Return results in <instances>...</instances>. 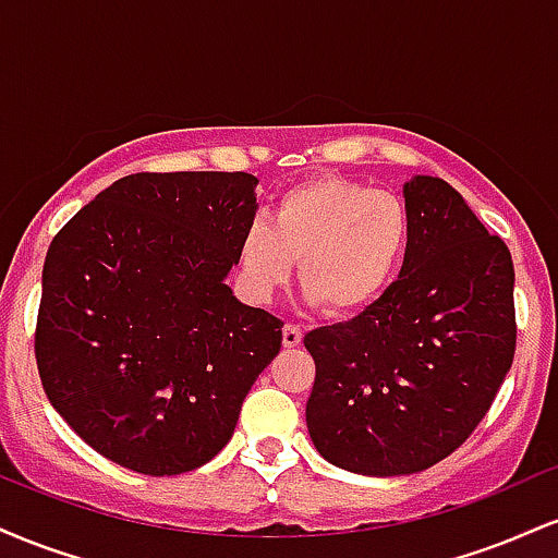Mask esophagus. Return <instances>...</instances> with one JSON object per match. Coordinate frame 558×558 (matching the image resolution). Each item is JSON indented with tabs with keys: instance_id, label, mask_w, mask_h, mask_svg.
<instances>
[{
	"instance_id": "obj_1",
	"label": "esophagus",
	"mask_w": 558,
	"mask_h": 558,
	"mask_svg": "<svg viewBox=\"0 0 558 558\" xmlns=\"http://www.w3.org/2000/svg\"><path fill=\"white\" fill-rule=\"evenodd\" d=\"M301 338H304V330H301V325H296V323H286V328H283V343H286V345H299Z\"/></svg>"
}]
</instances>
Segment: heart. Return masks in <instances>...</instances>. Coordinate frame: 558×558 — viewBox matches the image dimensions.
I'll use <instances>...</instances> for the list:
<instances>
[{"instance_id":"b5f03b06","label":"heart","mask_w":558,"mask_h":558,"mask_svg":"<svg viewBox=\"0 0 558 558\" xmlns=\"http://www.w3.org/2000/svg\"><path fill=\"white\" fill-rule=\"evenodd\" d=\"M412 246L401 196L360 181L319 175L275 202L270 222H252L239 246L241 283L265 301L288 283L293 259L306 296L328 315L364 310L388 291Z\"/></svg>"}]
</instances>
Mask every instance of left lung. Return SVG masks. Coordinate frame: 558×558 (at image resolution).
<instances>
[{
  "label": "left lung",
  "instance_id": "obj_1",
  "mask_svg": "<svg viewBox=\"0 0 558 558\" xmlns=\"http://www.w3.org/2000/svg\"><path fill=\"white\" fill-rule=\"evenodd\" d=\"M401 278L349 323L306 332L317 451L360 475L438 464L488 414L517 349L514 262L446 181L403 185Z\"/></svg>",
  "mask_w": 558,
  "mask_h": 558
}]
</instances>
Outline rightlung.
I'll list each match as a JSON object with an SVG mask.
<instances>
[{
    "instance_id": "add662e5",
    "label": "right lung",
    "mask_w": 558,
    "mask_h": 558,
    "mask_svg": "<svg viewBox=\"0 0 558 558\" xmlns=\"http://www.w3.org/2000/svg\"><path fill=\"white\" fill-rule=\"evenodd\" d=\"M248 172H136L49 243L36 367L60 417L151 477L207 464L283 343V323L226 286L254 222Z\"/></svg>"
}]
</instances>
